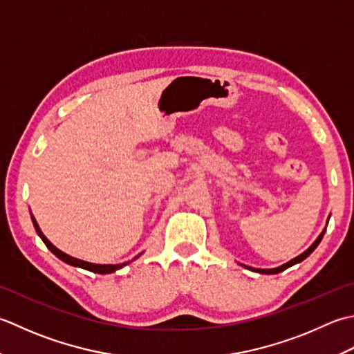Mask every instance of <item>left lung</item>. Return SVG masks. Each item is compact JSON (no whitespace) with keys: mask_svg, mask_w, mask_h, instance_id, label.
I'll use <instances>...</instances> for the list:
<instances>
[{"mask_svg":"<svg viewBox=\"0 0 354 354\" xmlns=\"http://www.w3.org/2000/svg\"><path fill=\"white\" fill-rule=\"evenodd\" d=\"M328 220H330V218H327V225H328ZM324 234H326V227H324V230H322V232L319 234V236L316 238V240L313 241L312 246H310L307 250L302 252V254H301V255H298L297 258L290 259V261H287V263H286V264H283V266H279V268H275V269H255V268H249V266H244V268H248L249 270H254V272H258V273H266V275H275V273L283 272V270H286V269H288V268H292V266H295V264H298V263H301V261H304V259H306L310 254H312V252H313L316 248H318V244L321 243Z\"/></svg>","mask_w":354,"mask_h":354,"instance_id":"obj_1","label":"left lung"}]
</instances>
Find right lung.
Here are the masks:
<instances>
[{
	"instance_id": "obj_1",
	"label": "right lung",
	"mask_w": 354,
	"mask_h": 354,
	"mask_svg": "<svg viewBox=\"0 0 354 354\" xmlns=\"http://www.w3.org/2000/svg\"><path fill=\"white\" fill-rule=\"evenodd\" d=\"M32 221H33V226H35V229H36V234L39 235V238H41L42 241H44L46 246H47L50 250H52L53 254L61 259V261L67 263V264H70V266H75V268H81V269H85V270H90V272H93V273H100V275H106V273H113V272H116V270L124 268V266L129 264V261L120 263V264H95V263L84 261V259H79V258H75V257H70V255H67V254H64L62 250H59L56 246H53V244L47 240V236H46L44 234H42V230H41L38 223H36L33 215H32ZM140 255H142V254H139L136 258H133L131 261H134V259H137Z\"/></svg>"
}]
</instances>
